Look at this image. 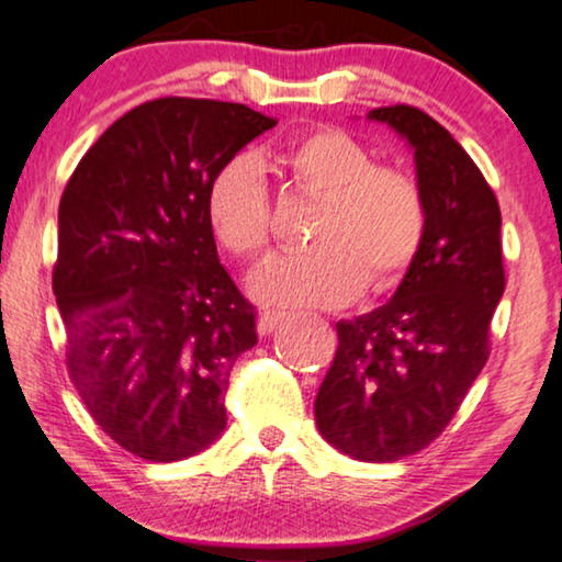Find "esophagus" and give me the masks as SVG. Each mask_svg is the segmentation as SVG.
Segmentation results:
<instances>
[{"mask_svg": "<svg viewBox=\"0 0 562 562\" xmlns=\"http://www.w3.org/2000/svg\"><path fill=\"white\" fill-rule=\"evenodd\" d=\"M282 321H284V313H278V311H267V313H262V315H259V321H257L259 336H270L272 330L278 328Z\"/></svg>", "mask_w": 562, "mask_h": 562, "instance_id": "34e87169", "label": "esophagus"}]
</instances>
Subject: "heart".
<instances>
[{
    "mask_svg": "<svg viewBox=\"0 0 562 562\" xmlns=\"http://www.w3.org/2000/svg\"><path fill=\"white\" fill-rule=\"evenodd\" d=\"M292 191L318 203L311 221L313 247L274 257L251 280L270 305L338 307L369 284L397 288L420 255L430 224L423 180L397 165H376L371 149L349 132H307L274 155ZM205 221L226 251L259 259L272 241V199L259 165L236 155L205 188Z\"/></svg>",
    "mask_w": 562,
    "mask_h": 562,
    "instance_id": "1",
    "label": "heart"
}]
</instances>
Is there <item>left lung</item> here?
<instances>
[{
    "label": "left lung",
    "instance_id": "8db88e82",
    "mask_svg": "<svg viewBox=\"0 0 562 562\" xmlns=\"http://www.w3.org/2000/svg\"><path fill=\"white\" fill-rule=\"evenodd\" d=\"M415 147L430 203L428 236L390 303L336 323L338 351L315 397L321 436L359 461L428 448L492 353L502 300V211L471 155L423 109L369 112Z\"/></svg>",
    "mask_w": 562,
    "mask_h": 562
}]
</instances>
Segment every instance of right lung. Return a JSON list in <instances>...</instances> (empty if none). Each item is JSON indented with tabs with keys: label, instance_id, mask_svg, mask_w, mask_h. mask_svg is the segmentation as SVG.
Wrapping results in <instances>:
<instances>
[{
	"label": "right lung",
	"instance_id": "1",
	"mask_svg": "<svg viewBox=\"0 0 562 562\" xmlns=\"http://www.w3.org/2000/svg\"><path fill=\"white\" fill-rule=\"evenodd\" d=\"M274 124L232 101H145L93 142L60 195L66 369L126 453L180 461L224 430L228 371L257 344V311L218 262L205 188Z\"/></svg>",
	"mask_w": 562,
	"mask_h": 562
}]
</instances>
